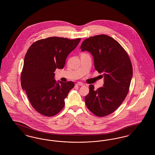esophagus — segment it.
<instances>
[{
    "label": "esophagus",
    "instance_id": "34e87169",
    "mask_svg": "<svg viewBox=\"0 0 155 155\" xmlns=\"http://www.w3.org/2000/svg\"><path fill=\"white\" fill-rule=\"evenodd\" d=\"M76 85H80V86H84V85H85V84H83V83H82V82H79L77 83V84H76Z\"/></svg>",
    "mask_w": 155,
    "mask_h": 155
}]
</instances>
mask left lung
Masks as SVG:
<instances>
[{
    "label": "left lung",
    "mask_w": 155,
    "mask_h": 155,
    "mask_svg": "<svg viewBox=\"0 0 155 155\" xmlns=\"http://www.w3.org/2000/svg\"><path fill=\"white\" fill-rule=\"evenodd\" d=\"M82 51L94 57L96 71L104 77L103 87L95 89L89 85L85 97L87 108L98 117L110 114L123 103L128 93L133 66L125 49L117 41L106 35H98L84 40Z\"/></svg>",
    "instance_id": "left-lung-1"
}]
</instances>
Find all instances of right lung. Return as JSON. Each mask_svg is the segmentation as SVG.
I'll list each match as a JSON object with an SVG mask.
<instances>
[{
    "instance_id": "right-lung-1",
    "label": "right lung",
    "mask_w": 155,
    "mask_h": 155,
    "mask_svg": "<svg viewBox=\"0 0 155 155\" xmlns=\"http://www.w3.org/2000/svg\"><path fill=\"white\" fill-rule=\"evenodd\" d=\"M80 40L49 37L34 42L26 53L21 85L32 106L41 114L52 117L63 109L64 99L74 83L56 82L54 72L57 68H63L67 56Z\"/></svg>"
}]
</instances>
